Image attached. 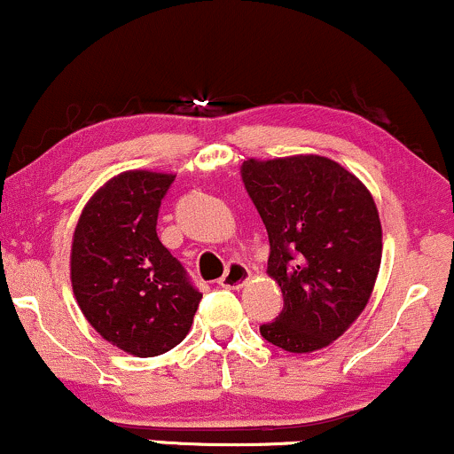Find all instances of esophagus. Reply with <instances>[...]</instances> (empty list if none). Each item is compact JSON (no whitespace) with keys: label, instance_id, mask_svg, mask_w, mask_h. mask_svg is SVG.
<instances>
[{"label":"esophagus","instance_id":"obj_1","mask_svg":"<svg viewBox=\"0 0 454 454\" xmlns=\"http://www.w3.org/2000/svg\"><path fill=\"white\" fill-rule=\"evenodd\" d=\"M249 269L245 267L241 262H232L231 267L226 269V273H223V278L220 279V286L222 288H231V290H239L243 288L245 284L249 281Z\"/></svg>","mask_w":454,"mask_h":454}]
</instances>
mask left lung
<instances>
[{"label":"left lung","instance_id":"8db88e82","mask_svg":"<svg viewBox=\"0 0 454 454\" xmlns=\"http://www.w3.org/2000/svg\"><path fill=\"white\" fill-rule=\"evenodd\" d=\"M245 190L269 232L267 273L284 309L260 335L286 352L331 346L372 299L382 223L372 192L325 155L243 161Z\"/></svg>","mask_w":454,"mask_h":454}]
</instances>
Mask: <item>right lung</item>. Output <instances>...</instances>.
<instances>
[{"label": "right lung", "instance_id": "add662e5", "mask_svg": "<svg viewBox=\"0 0 454 454\" xmlns=\"http://www.w3.org/2000/svg\"><path fill=\"white\" fill-rule=\"evenodd\" d=\"M173 181L153 170L114 175L87 200L72 234L70 279L82 316L138 358L184 341L202 299L155 232Z\"/></svg>", "mask_w": 454, "mask_h": 454}]
</instances>
